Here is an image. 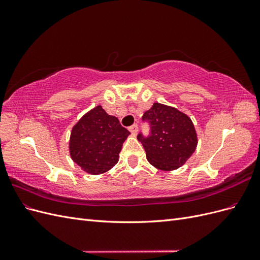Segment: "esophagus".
Returning a JSON list of instances; mask_svg holds the SVG:
<instances>
[{"mask_svg": "<svg viewBox=\"0 0 260 260\" xmlns=\"http://www.w3.org/2000/svg\"><path fill=\"white\" fill-rule=\"evenodd\" d=\"M129 130H130V132L132 133L133 136H136L137 133H138V131H139V125L138 124H133V125H131V127L129 128Z\"/></svg>", "mask_w": 260, "mask_h": 260, "instance_id": "obj_1", "label": "esophagus"}]
</instances>
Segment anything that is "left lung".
I'll return each mask as SVG.
<instances>
[{
	"mask_svg": "<svg viewBox=\"0 0 260 260\" xmlns=\"http://www.w3.org/2000/svg\"><path fill=\"white\" fill-rule=\"evenodd\" d=\"M142 121L148 122L149 135L140 132L138 140L143 144L147 160L157 169L175 170L194 153L198 137L193 122L177 108L154 103Z\"/></svg>",
	"mask_w": 260,
	"mask_h": 260,
	"instance_id": "8db88e82",
	"label": "left lung"
}]
</instances>
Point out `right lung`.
I'll return each mask as SVG.
<instances>
[{
  "label": "right lung",
  "instance_id": "1",
  "mask_svg": "<svg viewBox=\"0 0 260 260\" xmlns=\"http://www.w3.org/2000/svg\"><path fill=\"white\" fill-rule=\"evenodd\" d=\"M129 135L118 118L108 115L99 105L86 113L73 128L69 141L70 156L88 174H104L117 164Z\"/></svg>",
  "mask_w": 260,
  "mask_h": 260
}]
</instances>
